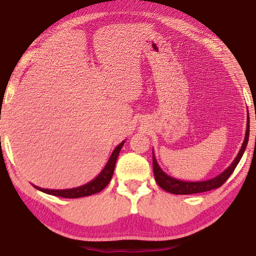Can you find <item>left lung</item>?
<instances>
[{"label":"left lung","mask_w":256,"mask_h":256,"mask_svg":"<svg viewBox=\"0 0 256 256\" xmlns=\"http://www.w3.org/2000/svg\"><path fill=\"white\" fill-rule=\"evenodd\" d=\"M246 125H248V126H246L245 138L242 144L240 152L237 154V157L232 162L230 166L226 168V170H224L222 174L214 177V178L202 180V182H185V180H180L177 178H174V177L167 175L166 172H162V168L159 167L157 160H156L154 154H152L154 175L157 184L162 190H166V192H170L172 194H196V193L208 192V190L220 188V186H222L224 182L229 178V176L232 174V172L235 170L236 166L238 164V162H240L242 156L246 149V146H248V136H250V118H248V124Z\"/></svg>","instance_id":"8db88e82"}]
</instances>
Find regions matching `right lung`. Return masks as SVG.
Returning a JSON list of instances; mask_svg holds the SVG:
<instances>
[{"mask_svg":"<svg viewBox=\"0 0 256 256\" xmlns=\"http://www.w3.org/2000/svg\"><path fill=\"white\" fill-rule=\"evenodd\" d=\"M124 142L125 141L120 142V144L116 146L115 150L112 151L110 160L107 162L106 166L104 167V170H102L100 174H99L96 178L92 180V182L86 183V185H82V186H79V188H68V190H47V188H37V186L34 185V186L37 190H40L44 193L50 194V196H55L66 198H78L82 196H92V194L100 192V190H102L106 188L112 180V174H114L116 160H118V154L120 149H122Z\"/></svg>","mask_w":256,"mask_h":256,"instance_id":"right-lung-1","label":"right lung"}]
</instances>
